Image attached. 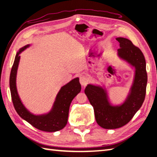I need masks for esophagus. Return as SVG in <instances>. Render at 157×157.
Instances as JSON below:
<instances>
[{
	"label": "esophagus",
	"instance_id": "34e87169",
	"mask_svg": "<svg viewBox=\"0 0 157 157\" xmlns=\"http://www.w3.org/2000/svg\"><path fill=\"white\" fill-rule=\"evenodd\" d=\"M79 82H80L81 85L83 86H85L86 84H87V79H86L85 78H83V77H82V78H80V79H79Z\"/></svg>",
	"mask_w": 157,
	"mask_h": 157
}]
</instances>
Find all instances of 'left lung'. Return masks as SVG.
Listing matches in <instances>:
<instances>
[{
  "instance_id": "8db88e82",
  "label": "left lung",
  "mask_w": 157,
  "mask_h": 157,
  "mask_svg": "<svg viewBox=\"0 0 157 157\" xmlns=\"http://www.w3.org/2000/svg\"><path fill=\"white\" fill-rule=\"evenodd\" d=\"M118 57L134 69L132 84L125 100L115 105L111 102L108 90L104 86L89 84L85 94L94 108L96 121L105 129H117L126 125L141 107L144 101L147 73L144 55L129 40L118 37Z\"/></svg>"
}]
</instances>
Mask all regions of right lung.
I'll use <instances>...</instances> for the list:
<instances>
[{
    "mask_svg": "<svg viewBox=\"0 0 157 157\" xmlns=\"http://www.w3.org/2000/svg\"><path fill=\"white\" fill-rule=\"evenodd\" d=\"M27 44L17 52L14 63L10 74L9 86L12 101L17 113L21 117L41 131L54 132L65 128L67 123L69 110L71 102L77 94L81 91V84L79 78L71 79L61 88L56 94L51 109L44 114L36 115L31 113L23 105L17 89V73L20 61V54L29 47Z\"/></svg>",
    "mask_w": 157,
    "mask_h": 157,
    "instance_id": "1",
    "label": "right lung"
}]
</instances>
